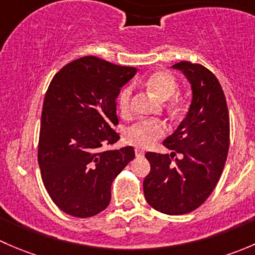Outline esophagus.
I'll list each match as a JSON object with an SVG mask.
<instances>
[{
	"label": "esophagus",
	"mask_w": 255,
	"mask_h": 255,
	"mask_svg": "<svg viewBox=\"0 0 255 255\" xmlns=\"http://www.w3.org/2000/svg\"><path fill=\"white\" fill-rule=\"evenodd\" d=\"M135 155H137L138 158H142V156L144 155V151L142 150V149H139V148H135Z\"/></svg>",
	"instance_id": "1"
}]
</instances>
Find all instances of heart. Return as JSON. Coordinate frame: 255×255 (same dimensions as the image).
Segmentation results:
<instances>
[{"instance_id": "obj_1", "label": "heart", "mask_w": 255, "mask_h": 255, "mask_svg": "<svg viewBox=\"0 0 255 255\" xmlns=\"http://www.w3.org/2000/svg\"><path fill=\"white\" fill-rule=\"evenodd\" d=\"M145 86L159 99L168 100L175 94L177 82L175 76L171 73L159 70L146 79ZM184 106L185 101L182 99L174 102V107L177 110L182 109ZM118 107L122 115H129L132 110V87H126L121 91L118 96ZM164 134H165V126L160 121L145 120L128 128L125 133V139L127 143L138 148H148L154 142L160 139Z\"/></svg>"}]
</instances>
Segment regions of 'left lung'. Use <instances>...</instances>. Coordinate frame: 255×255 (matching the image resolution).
<instances>
[{"label":"left lung","mask_w":255,"mask_h":255,"mask_svg":"<svg viewBox=\"0 0 255 255\" xmlns=\"http://www.w3.org/2000/svg\"><path fill=\"white\" fill-rule=\"evenodd\" d=\"M173 68L191 84L192 101L186 117L163 142L171 154H145L150 171L143 190L154 210L184 215L201 206L220 180L230 148V115L222 87L207 68L190 61Z\"/></svg>","instance_id":"1"}]
</instances>
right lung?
I'll list each match as a JSON object with an SVG mask.
<instances>
[{
    "label": "right lung",
    "mask_w": 255,
    "mask_h": 255,
    "mask_svg": "<svg viewBox=\"0 0 255 255\" xmlns=\"http://www.w3.org/2000/svg\"><path fill=\"white\" fill-rule=\"evenodd\" d=\"M137 73L96 56L71 61L54 75L43 104L38 164L54 204L79 218L109 206L115 177L134 159L133 146L104 150L120 139L116 99Z\"/></svg>",
    "instance_id": "obj_1"
}]
</instances>
